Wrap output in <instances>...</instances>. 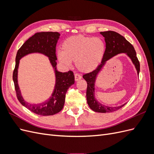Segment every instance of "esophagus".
Segmentation results:
<instances>
[{"label":"esophagus","instance_id":"esophagus-1","mask_svg":"<svg viewBox=\"0 0 154 154\" xmlns=\"http://www.w3.org/2000/svg\"><path fill=\"white\" fill-rule=\"evenodd\" d=\"M74 79H75V81L77 82L78 80H80L82 79V76L80 75L79 74H74Z\"/></svg>","mask_w":154,"mask_h":154}]
</instances>
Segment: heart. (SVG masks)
I'll use <instances>...</instances> for the list:
<instances>
[{
  "mask_svg": "<svg viewBox=\"0 0 154 154\" xmlns=\"http://www.w3.org/2000/svg\"><path fill=\"white\" fill-rule=\"evenodd\" d=\"M62 51L58 53V59L63 66L69 67L71 62L82 72L95 70L103 59L106 45L99 37L77 35L69 37L62 45Z\"/></svg>",
  "mask_w": 154,
  "mask_h": 154,
  "instance_id": "1",
  "label": "heart"
}]
</instances>
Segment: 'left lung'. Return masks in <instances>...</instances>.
Here are the masks:
<instances>
[{
    "instance_id": "8db88e82",
    "label": "left lung",
    "mask_w": 154,
    "mask_h": 154,
    "mask_svg": "<svg viewBox=\"0 0 154 154\" xmlns=\"http://www.w3.org/2000/svg\"><path fill=\"white\" fill-rule=\"evenodd\" d=\"M100 34L103 36L106 43V49L104 57L98 67L93 71L85 74L83 76V78L87 83L86 96L87 103L90 108L96 112H112L122 108L127 103L118 106H109L101 104L97 101L94 96V87L97 75L101 71L102 67L104 66L107 60L119 53H126L131 59L137 70V74H139V71H140V64H139L136 51H135L133 45L126 40L125 37L112 31L100 32Z\"/></svg>"
}]
</instances>
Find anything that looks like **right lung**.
Listing matches in <instances>:
<instances>
[{
    "mask_svg": "<svg viewBox=\"0 0 154 154\" xmlns=\"http://www.w3.org/2000/svg\"><path fill=\"white\" fill-rule=\"evenodd\" d=\"M60 34L58 32H40L26 40L18 50L15 67L13 73V80L15 85L17 97L20 103L32 112L41 116H51L58 113L63 109L66 94L68 88L74 83V73L71 71L66 72H59L57 70L56 46ZM34 52L42 53L49 58L50 63L55 69L56 83L52 95L48 101L39 104H29L26 102L21 95L17 84V68L20 60L24 55Z\"/></svg>",
    "mask_w": 154,
    "mask_h": 154,
    "instance_id": "obj_1",
    "label": "right lung"
}]
</instances>
